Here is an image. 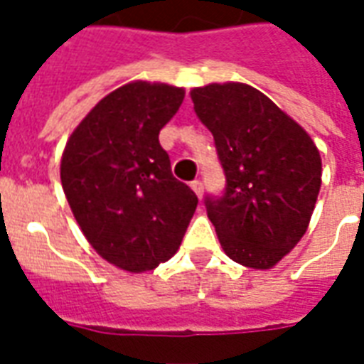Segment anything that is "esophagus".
I'll list each match as a JSON object with an SVG mask.
<instances>
[{"label":"esophagus","instance_id":"obj_1","mask_svg":"<svg viewBox=\"0 0 364 364\" xmlns=\"http://www.w3.org/2000/svg\"><path fill=\"white\" fill-rule=\"evenodd\" d=\"M191 189L195 191V195H197L198 198L203 197V189H205V187H203V181H198V179H195V181L191 183Z\"/></svg>","mask_w":364,"mask_h":364}]
</instances>
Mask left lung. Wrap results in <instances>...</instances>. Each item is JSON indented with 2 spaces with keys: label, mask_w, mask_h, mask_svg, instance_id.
<instances>
[{
  "label": "left lung",
  "mask_w": 364,
  "mask_h": 364,
  "mask_svg": "<svg viewBox=\"0 0 364 364\" xmlns=\"http://www.w3.org/2000/svg\"><path fill=\"white\" fill-rule=\"evenodd\" d=\"M191 99L226 175L220 197L205 198L222 250L244 267L271 269L310 224L320 151L304 128L252 85L210 83L195 87Z\"/></svg>",
  "instance_id": "obj_1"
}]
</instances>
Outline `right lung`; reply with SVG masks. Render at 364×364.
Returning <instances> with one entry per match:
<instances>
[{
    "mask_svg": "<svg viewBox=\"0 0 364 364\" xmlns=\"http://www.w3.org/2000/svg\"><path fill=\"white\" fill-rule=\"evenodd\" d=\"M183 97L167 83H127L91 109L62 154L60 179L83 236L130 273L169 259L197 208L158 138Z\"/></svg>",
    "mask_w": 364,
    "mask_h": 364,
    "instance_id": "1",
    "label": "right lung"
}]
</instances>
